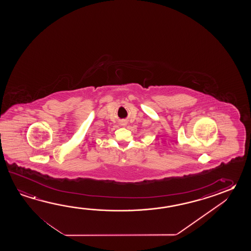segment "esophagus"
Masks as SVG:
<instances>
[{
  "instance_id": "1",
  "label": "esophagus",
  "mask_w": 251,
  "mask_h": 251,
  "mask_svg": "<svg viewBox=\"0 0 251 251\" xmlns=\"http://www.w3.org/2000/svg\"><path fill=\"white\" fill-rule=\"evenodd\" d=\"M126 122H123V125H126Z\"/></svg>"
}]
</instances>
